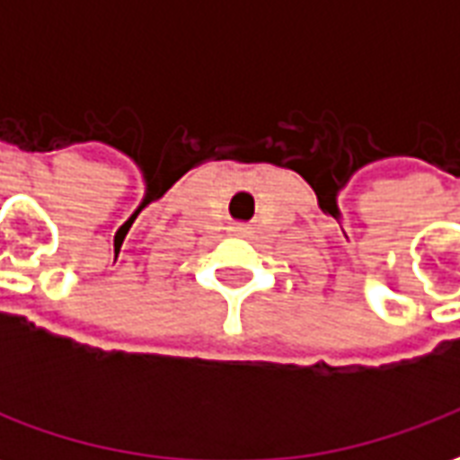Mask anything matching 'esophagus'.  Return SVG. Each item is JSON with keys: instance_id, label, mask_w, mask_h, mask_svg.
I'll return each instance as SVG.
<instances>
[{"instance_id": "34e87169", "label": "esophagus", "mask_w": 460, "mask_h": 460, "mask_svg": "<svg viewBox=\"0 0 460 460\" xmlns=\"http://www.w3.org/2000/svg\"><path fill=\"white\" fill-rule=\"evenodd\" d=\"M234 231H239L241 234V231H243V226H234Z\"/></svg>"}]
</instances>
